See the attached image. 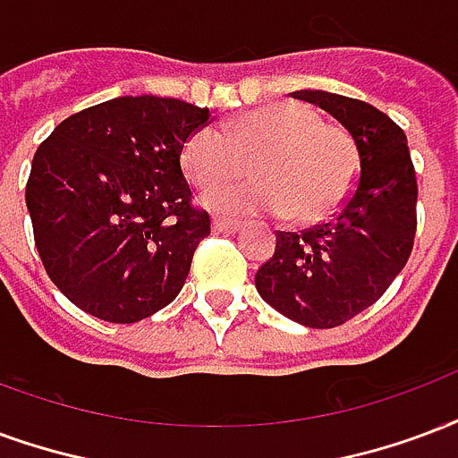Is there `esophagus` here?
<instances>
[{
  "label": "esophagus",
  "instance_id": "1",
  "mask_svg": "<svg viewBox=\"0 0 458 458\" xmlns=\"http://www.w3.org/2000/svg\"><path fill=\"white\" fill-rule=\"evenodd\" d=\"M213 233H238L240 225L233 223V220H223V218H213Z\"/></svg>",
  "mask_w": 458,
  "mask_h": 458
}]
</instances>
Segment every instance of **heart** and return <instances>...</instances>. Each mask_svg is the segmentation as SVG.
<instances>
[{
	"instance_id": "heart-1",
	"label": "heart",
	"mask_w": 458,
	"mask_h": 458,
	"mask_svg": "<svg viewBox=\"0 0 458 458\" xmlns=\"http://www.w3.org/2000/svg\"><path fill=\"white\" fill-rule=\"evenodd\" d=\"M253 162L255 187H226ZM357 145L344 125L327 123L308 104L286 101L199 128L182 148V169L196 189H215L203 203L223 216L286 213L291 223L330 216L357 179Z\"/></svg>"
}]
</instances>
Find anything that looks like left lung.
<instances>
[{"mask_svg":"<svg viewBox=\"0 0 458 458\" xmlns=\"http://www.w3.org/2000/svg\"><path fill=\"white\" fill-rule=\"evenodd\" d=\"M293 99L333 114L354 138L359 177L333 220L276 233L257 269L259 296L293 323L327 330L374 306L408 262L418 230V179L408 138L367 101L301 89Z\"/></svg>","mask_w":458,"mask_h":458,"instance_id":"left-lung-1","label":"left lung"}]
</instances>
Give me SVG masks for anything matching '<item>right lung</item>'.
Here are the masks:
<instances>
[{
	"label": "right lung",
	"instance_id": "add662e5",
	"mask_svg": "<svg viewBox=\"0 0 458 458\" xmlns=\"http://www.w3.org/2000/svg\"><path fill=\"white\" fill-rule=\"evenodd\" d=\"M211 111L118 97L72 114L33 155L26 206L46 274L84 313L138 323L182 291L211 218L182 172Z\"/></svg>",
	"mask_w": 458,
	"mask_h": 458
}]
</instances>
